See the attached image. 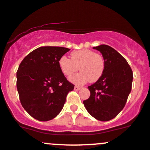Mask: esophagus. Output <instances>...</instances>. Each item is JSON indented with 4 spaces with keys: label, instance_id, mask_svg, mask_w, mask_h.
Returning a JSON list of instances; mask_svg holds the SVG:
<instances>
[{
    "label": "esophagus",
    "instance_id": "1",
    "mask_svg": "<svg viewBox=\"0 0 150 150\" xmlns=\"http://www.w3.org/2000/svg\"><path fill=\"white\" fill-rule=\"evenodd\" d=\"M80 89H81V87H80V86H74V90H76V91L79 90Z\"/></svg>",
    "mask_w": 150,
    "mask_h": 150
}]
</instances>
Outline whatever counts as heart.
<instances>
[{
    "label": "heart",
    "instance_id": "b5f03b06",
    "mask_svg": "<svg viewBox=\"0 0 150 150\" xmlns=\"http://www.w3.org/2000/svg\"><path fill=\"white\" fill-rule=\"evenodd\" d=\"M58 65L61 72L67 76H71L79 68L81 72L70 78L71 82L79 85L88 81L96 82L103 74L105 70L103 57L100 54L87 49L72 52L71 59L62 56L59 59Z\"/></svg>",
    "mask_w": 150,
    "mask_h": 150
}]
</instances>
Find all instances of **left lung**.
<instances>
[{
	"label": "left lung",
	"mask_w": 150,
	"mask_h": 150,
	"mask_svg": "<svg viewBox=\"0 0 150 150\" xmlns=\"http://www.w3.org/2000/svg\"><path fill=\"white\" fill-rule=\"evenodd\" d=\"M93 48L103 55L105 70L99 80L88 86L90 97L83 103L92 116L108 121L124 108L132 90L133 72L126 60L110 46L101 45Z\"/></svg>",
	"instance_id": "8db88e82"
}]
</instances>
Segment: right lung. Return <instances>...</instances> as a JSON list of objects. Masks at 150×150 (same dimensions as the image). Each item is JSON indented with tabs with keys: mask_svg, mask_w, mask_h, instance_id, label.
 <instances>
[{
	"mask_svg": "<svg viewBox=\"0 0 150 150\" xmlns=\"http://www.w3.org/2000/svg\"><path fill=\"white\" fill-rule=\"evenodd\" d=\"M70 49L45 46L28 54L16 73L20 102L35 119L47 121L56 117L64 107L66 96L74 85L61 72L59 59Z\"/></svg>",
	"mask_w": 150,
	"mask_h": 150,
	"instance_id": "1",
	"label": "right lung"
}]
</instances>
